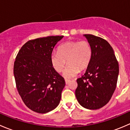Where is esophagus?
<instances>
[{
  "instance_id": "obj_1",
  "label": "esophagus",
  "mask_w": 130,
  "mask_h": 130,
  "mask_svg": "<svg viewBox=\"0 0 130 130\" xmlns=\"http://www.w3.org/2000/svg\"><path fill=\"white\" fill-rule=\"evenodd\" d=\"M70 82V80L69 79H65V84H68Z\"/></svg>"
}]
</instances>
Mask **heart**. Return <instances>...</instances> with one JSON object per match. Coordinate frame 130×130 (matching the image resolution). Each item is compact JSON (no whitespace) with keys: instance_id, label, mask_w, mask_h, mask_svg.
I'll use <instances>...</instances> for the list:
<instances>
[{"instance_id":"1","label":"heart","mask_w":130,"mask_h":130,"mask_svg":"<svg viewBox=\"0 0 130 130\" xmlns=\"http://www.w3.org/2000/svg\"><path fill=\"white\" fill-rule=\"evenodd\" d=\"M92 57V48L88 41H69L58 47V52H53L50 60L57 72L63 70L67 61L69 64L63 72L64 77L70 78L87 69Z\"/></svg>"}]
</instances>
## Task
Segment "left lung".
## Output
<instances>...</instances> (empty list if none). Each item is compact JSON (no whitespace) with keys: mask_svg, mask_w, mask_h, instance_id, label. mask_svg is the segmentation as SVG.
<instances>
[{"mask_svg":"<svg viewBox=\"0 0 130 130\" xmlns=\"http://www.w3.org/2000/svg\"><path fill=\"white\" fill-rule=\"evenodd\" d=\"M92 48V57L84 75L77 78L75 96L81 106L98 109L111 99L117 84L118 61L109 43L92 35H84Z\"/></svg>","mask_w":130,"mask_h":130,"instance_id":"obj_1","label":"left lung"}]
</instances>
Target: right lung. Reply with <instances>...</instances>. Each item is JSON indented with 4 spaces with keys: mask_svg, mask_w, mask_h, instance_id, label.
Here are the masks:
<instances>
[{
    "mask_svg": "<svg viewBox=\"0 0 130 130\" xmlns=\"http://www.w3.org/2000/svg\"><path fill=\"white\" fill-rule=\"evenodd\" d=\"M63 36H52L31 40L21 47L14 64L17 89L28 108L46 113L60 103L65 86L63 77L51 63L56 44Z\"/></svg>",
    "mask_w": 130,
    "mask_h": 130,
    "instance_id": "right-lung-1",
    "label": "right lung"
}]
</instances>
